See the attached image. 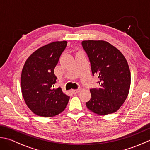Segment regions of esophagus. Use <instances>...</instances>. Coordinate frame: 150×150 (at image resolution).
I'll use <instances>...</instances> for the list:
<instances>
[{
    "mask_svg": "<svg viewBox=\"0 0 150 150\" xmlns=\"http://www.w3.org/2000/svg\"><path fill=\"white\" fill-rule=\"evenodd\" d=\"M79 89H72L71 91H72V93H73V94H77V93H78L79 92Z\"/></svg>",
    "mask_w": 150,
    "mask_h": 150,
    "instance_id": "34e87169",
    "label": "esophagus"
}]
</instances>
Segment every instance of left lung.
<instances>
[{
	"label": "left lung",
	"instance_id": "left-lung-1",
	"mask_svg": "<svg viewBox=\"0 0 150 150\" xmlns=\"http://www.w3.org/2000/svg\"><path fill=\"white\" fill-rule=\"evenodd\" d=\"M82 46L89 58L93 75L98 76V89H90L91 98L87 108L94 113H113L123 105L129 94L131 73L121 52L102 40H85Z\"/></svg>",
	"mask_w": 150,
	"mask_h": 150
}]
</instances>
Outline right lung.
<instances>
[{"label":"right lung","instance_id":"obj_1","mask_svg":"<svg viewBox=\"0 0 150 150\" xmlns=\"http://www.w3.org/2000/svg\"><path fill=\"white\" fill-rule=\"evenodd\" d=\"M66 41H54L30 55L21 73V91L26 105L36 115L52 117L65 110L69 96L61 87L54 88V70L65 49Z\"/></svg>","mask_w":150,"mask_h":150}]
</instances>
